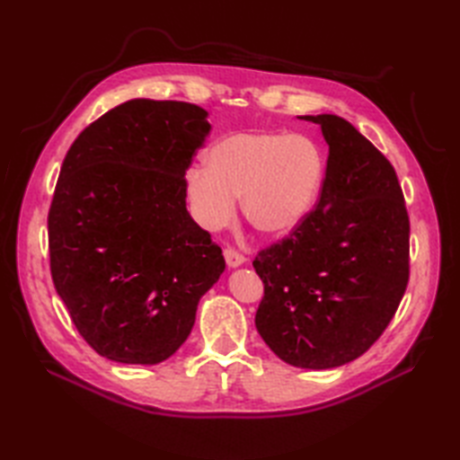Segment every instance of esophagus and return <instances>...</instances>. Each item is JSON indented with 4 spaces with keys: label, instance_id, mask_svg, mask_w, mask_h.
Masks as SVG:
<instances>
[{
    "label": "esophagus",
    "instance_id": "1",
    "mask_svg": "<svg viewBox=\"0 0 460 460\" xmlns=\"http://www.w3.org/2000/svg\"><path fill=\"white\" fill-rule=\"evenodd\" d=\"M223 255H225V261H227L229 269H237V267L243 265V262H245V257H243L237 249L227 247L223 251Z\"/></svg>",
    "mask_w": 460,
    "mask_h": 460
}]
</instances>
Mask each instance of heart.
Returning a JSON list of instances; mask_svg holds the SVG:
<instances>
[{
  "mask_svg": "<svg viewBox=\"0 0 460 460\" xmlns=\"http://www.w3.org/2000/svg\"><path fill=\"white\" fill-rule=\"evenodd\" d=\"M205 165L185 172L183 188L193 219L215 231L235 215L237 195L247 221L265 235H285L314 208L326 173L314 138L285 130L225 136L205 154Z\"/></svg>",
  "mask_w": 460,
  "mask_h": 460,
  "instance_id": "1",
  "label": "heart"
}]
</instances>
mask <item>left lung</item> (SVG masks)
<instances>
[{
  "mask_svg": "<svg viewBox=\"0 0 460 460\" xmlns=\"http://www.w3.org/2000/svg\"><path fill=\"white\" fill-rule=\"evenodd\" d=\"M328 144L320 199L252 261L265 285L255 326L287 364L359 358L392 322L409 280V217L394 165L336 114L300 116Z\"/></svg>",
  "mask_w": 460,
  "mask_h": 460,
  "instance_id": "left-lung-1",
  "label": "left lung"
}]
</instances>
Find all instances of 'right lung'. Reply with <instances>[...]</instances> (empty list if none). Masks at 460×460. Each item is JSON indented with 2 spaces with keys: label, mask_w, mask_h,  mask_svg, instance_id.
<instances>
[{
  "label": "right lung",
  "mask_w": 460,
  "mask_h": 460,
  "mask_svg": "<svg viewBox=\"0 0 460 460\" xmlns=\"http://www.w3.org/2000/svg\"><path fill=\"white\" fill-rule=\"evenodd\" d=\"M209 130L198 104L134 99L86 126L65 155L47 219L51 275L106 359H168L225 270L185 208L183 175Z\"/></svg>",
  "instance_id": "obj_1"
}]
</instances>
